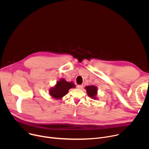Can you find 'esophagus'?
<instances>
[{"label":"esophagus","instance_id":"esophagus-1","mask_svg":"<svg viewBox=\"0 0 149 149\" xmlns=\"http://www.w3.org/2000/svg\"><path fill=\"white\" fill-rule=\"evenodd\" d=\"M82 87H83V86H82V85H78V86H77V88L78 89H81L82 88Z\"/></svg>","mask_w":149,"mask_h":149}]
</instances>
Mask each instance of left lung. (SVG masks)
<instances>
[{"label":"left lung","instance_id":"8db88e82","mask_svg":"<svg viewBox=\"0 0 149 149\" xmlns=\"http://www.w3.org/2000/svg\"><path fill=\"white\" fill-rule=\"evenodd\" d=\"M85 89L87 91V93L88 95L94 100H97V91L98 88L95 86H88L85 87Z\"/></svg>","mask_w":149,"mask_h":149}]
</instances>
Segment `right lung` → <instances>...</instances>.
I'll return each mask as SVG.
<instances>
[{
	"label": "right lung",
	"instance_id": "add662e5",
	"mask_svg": "<svg viewBox=\"0 0 149 149\" xmlns=\"http://www.w3.org/2000/svg\"><path fill=\"white\" fill-rule=\"evenodd\" d=\"M75 87V84L72 82H68L65 79L62 78L56 82L55 86L49 89V95L56 100L62 99L68 93L70 89Z\"/></svg>",
	"mask_w": 149,
	"mask_h": 149
}]
</instances>
